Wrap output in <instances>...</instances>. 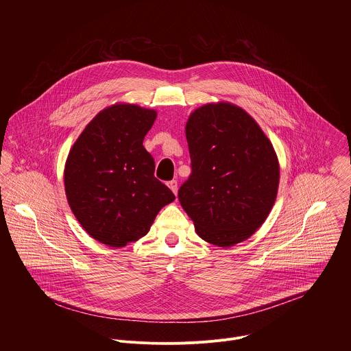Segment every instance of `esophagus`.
I'll use <instances>...</instances> for the list:
<instances>
[{
    "label": "esophagus",
    "instance_id": "1",
    "mask_svg": "<svg viewBox=\"0 0 351 351\" xmlns=\"http://www.w3.org/2000/svg\"><path fill=\"white\" fill-rule=\"evenodd\" d=\"M168 187L173 191V194H175V195L178 194V182H176V180H171V182H168Z\"/></svg>",
    "mask_w": 351,
    "mask_h": 351
}]
</instances>
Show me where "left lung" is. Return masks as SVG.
<instances>
[{
    "instance_id": "1",
    "label": "left lung",
    "mask_w": 351,
    "mask_h": 351,
    "mask_svg": "<svg viewBox=\"0 0 351 351\" xmlns=\"http://www.w3.org/2000/svg\"><path fill=\"white\" fill-rule=\"evenodd\" d=\"M191 175L179 202L195 233L218 247L252 237L269 215L279 187V161L260 125L243 108L210 103L186 123Z\"/></svg>"
}]
</instances>
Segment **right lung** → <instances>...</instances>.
<instances>
[{
    "label": "right lung",
    "instance_id": "1",
    "mask_svg": "<svg viewBox=\"0 0 351 351\" xmlns=\"http://www.w3.org/2000/svg\"><path fill=\"white\" fill-rule=\"evenodd\" d=\"M156 118V110L136 104L110 106L88 122L68 154V204L82 228L108 247L145 236L175 199L154 176V160L143 145Z\"/></svg>",
    "mask_w": 351,
    "mask_h": 351
}]
</instances>
